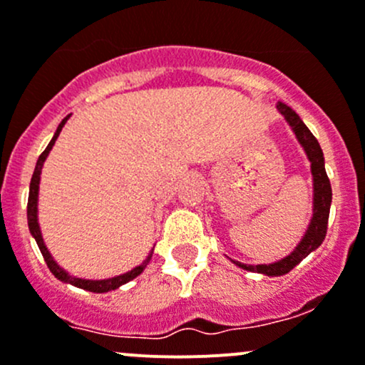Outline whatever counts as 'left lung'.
I'll return each instance as SVG.
<instances>
[{"instance_id":"left-lung-1","label":"left lung","mask_w":365,"mask_h":365,"mask_svg":"<svg viewBox=\"0 0 365 365\" xmlns=\"http://www.w3.org/2000/svg\"><path fill=\"white\" fill-rule=\"evenodd\" d=\"M276 108H278V112L285 117V120L289 122V125L292 128L295 138H297L299 143L302 145L309 163H312L313 217L308 225V231H306L304 236H302L301 243H299L297 247H295V250L290 253V255H287L285 259L278 260V262H273V264H257V266L232 260V262L236 264L237 267H241V269H247V271H252V273H260L266 276L287 274L289 271H292L302 259H306L309 253L320 247L322 241L325 240V234H327L329 212H331V202H332V189H331V182H329L327 173H325L324 152H322L317 138L313 136L312 131L306 128L304 122L301 120V117H299L290 106H287L285 103H278Z\"/></svg>"}]
</instances>
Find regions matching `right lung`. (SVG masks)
Listing matches in <instances>:
<instances>
[{
    "label": "right lung",
    "instance_id": "add662e5",
    "mask_svg": "<svg viewBox=\"0 0 365 365\" xmlns=\"http://www.w3.org/2000/svg\"><path fill=\"white\" fill-rule=\"evenodd\" d=\"M68 118H70V115L63 118V122H61L59 128H57V131H56V134H53L51 143L47 145V148H45V150L41 152V155L38 157V160H36V168H34L33 178H31V183H29L28 225H29L31 234H33V237H34V240H36V245H38V248H40L41 255H43L45 262H47L48 269H51V273L56 276L57 279H61V282H64V283H71V285L78 287V289H83V290H89V292H96V294L110 292V290L118 289V287H120V285H124V283L131 282V279L136 278L138 274L143 273V269H145V267H147V264L150 262L152 252H150V255H148L147 259H145L143 262L140 264V266H136V267H134V269L129 271V273H124V274H120V276H115V278H108V279H83V278H76V276H71L70 273H66V271H64L63 267H61L59 264H57L56 260L52 259L51 252L47 250V247H45V243H43V237H41L40 225H38V189H40L41 168H43L45 159H47L48 152L52 150L53 143H56L57 136H59L61 129L64 128V124H66Z\"/></svg>",
    "mask_w": 365,
    "mask_h": 365
}]
</instances>
